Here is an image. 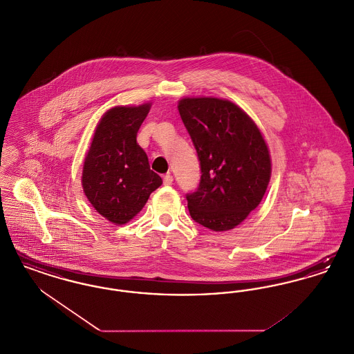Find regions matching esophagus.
<instances>
[{
  "instance_id": "obj_1",
  "label": "esophagus",
  "mask_w": 354,
  "mask_h": 354,
  "mask_svg": "<svg viewBox=\"0 0 354 354\" xmlns=\"http://www.w3.org/2000/svg\"><path fill=\"white\" fill-rule=\"evenodd\" d=\"M172 175L171 174H167V175H165V178H163V183H165V185H172Z\"/></svg>"
}]
</instances>
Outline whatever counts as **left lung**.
I'll return each mask as SVG.
<instances>
[{"label": "left lung", "mask_w": 354, "mask_h": 354, "mask_svg": "<svg viewBox=\"0 0 354 354\" xmlns=\"http://www.w3.org/2000/svg\"><path fill=\"white\" fill-rule=\"evenodd\" d=\"M178 110L202 169L201 185L187 195L191 218L215 232L234 230L248 218L268 188V145L257 124L234 102L185 97Z\"/></svg>", "instance_id": "obj_1"}]
</instances>
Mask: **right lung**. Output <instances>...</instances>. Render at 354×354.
<instances>
[{
  "label": "right lung",
  "mask_w": 354,
  "mask_h": 354,
  "mask_svg": "<svg viewBox=\"0 0 354 354\" xmlns=\"http://www.w3.org/2000/svg\"><path fill=\"white\" fill-rule=\"evenodd\" d=\"M151 109L114 106L100 119L84 156L81 183L93 208L113 224L123 225L136 216L162 178L150 169L149 158L136 143V134Z\"/></svg>",
  "instance_id": "right-lung-1"
}]
</instances>
